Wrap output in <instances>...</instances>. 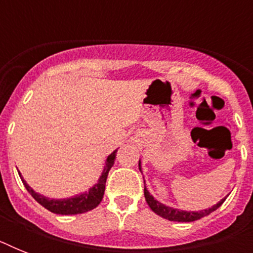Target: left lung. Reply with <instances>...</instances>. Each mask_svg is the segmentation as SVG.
<instances>
[{
	"label": "left lung",
	"mask_w": 253,
	"mask_h": 253,
	"mask_svg": "<svg viewBox=\"0 0 253 253\" xmlns=\"http://www.w3.org/2000/svg\"><path fill=\"white\" fill-rule=\"evenodd\" d=\"M139 169L142 172V168H140V160H139ZM144 178V177H143ZM144 197H146V201L148 206L151 208V210L154 212H156L158 215L163 216L168 220H173V222H193V220L201 219L204 216L211 214L212 211H215L216 209L219 208L220 205L223 204L226 197L223 200H220L219 202L214 206H211L210 209H205V210H201V211H185V210H180V209L170 208V206H166L162 202H159L158 200H155L154 196L150 194V192L147 190L146 188V181H144Z\"/></svg>",
	"instance_id": "left-lung-1"
}]
</instances>
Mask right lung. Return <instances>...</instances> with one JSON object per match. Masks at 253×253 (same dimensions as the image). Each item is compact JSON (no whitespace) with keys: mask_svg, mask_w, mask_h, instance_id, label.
<instances>
[{"mask_svg":"<svg viewBox=\"0 0 253 253\" xmlns=\"http://www.w3.org/2000/svg\"><path fill=\"white\" fill-rule=\"evenodd\" d=\"M115 155H117V150L114 152H111L109 156H107L106 162H105V167H103V170L99 176L97 184H94L91 186L87 192L81 193V194H77L75 197H71V198H63V200H53V198H48V197H44L39 194V193L34 192V189H31L29 186V184L23 180V177L19 173V176L22 178V182L25 185V188L27 189V192L33 196V198L37 202L45 208L47 210H49L51 212H55V214H61V215H75V214H83V212H86L89 210H93L101 204V201L103 198V193H105V185H106V178L107 174H109V170L111 169V167L114 166Z\"/></svg>","mask_w":253,"mask_h":253,"instance_id":"right-lung-1","label":"right lung"}]
</instances>
